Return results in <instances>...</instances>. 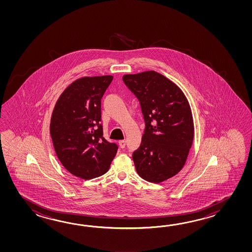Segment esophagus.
I'll list each match as a JSON object with an SVG mask.
<instances>
[{"label": "esophagus", "instance_id": "obj_1", "mask_svg": "<svg viewBox=\"0 0 252 252\" xmlns=\"http://www.w3.org/2000/svg\"><path fill=\"white\" fill-rule=\"evenodd\" d=\"M119 144H120V147H121L122 149H124V148H125V146H126V140H125V139L120 140V141H119Z\"/></svg>", "mask_w": 252, "mask_h": 252}]
</instances>
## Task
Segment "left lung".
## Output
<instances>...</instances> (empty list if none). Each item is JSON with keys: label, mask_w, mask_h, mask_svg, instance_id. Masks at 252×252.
I'll return each instance as SVG.
<instances>
[{"label": "left lung", "mask_w": 252, "mask_h": 252, "mask_svg": "<svg viewBox=\"0 0 252 252\" xmlns=\"http://www.w3.org/2000/svg\"><path fill=\"white\" fill-rule=\"evenodd\" d=\"M139 99L145 130L132 154L137 173L146 181L161 183L180 171L193 139L192 111L182 90L155 71L123 76Z\"/></svg>", "instance_id": "8db88e82"}]
</instances>
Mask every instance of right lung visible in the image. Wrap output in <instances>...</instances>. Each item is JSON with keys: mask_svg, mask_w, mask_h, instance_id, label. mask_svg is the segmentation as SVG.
Returning a JSON list of instances; mask_svg holds the SVG:
<instances>
[{"mask_svg": "<svg viewBox=\"0 0 252 252\" xmlns=\"http://www.w3.org/2000/svg\"><path fill=\"white\" fill-rule=\"evenodd\" d=\"M113 75L86 76L70 86L56 102L50 121L54 149L64 168L92 179L109 170L118 146L102 137L101 99Z\"/></svg>", "mask_w": 252, "mask_h": 252, "instance_id": "obj_1", "label": "right lung"}]
</instances>
